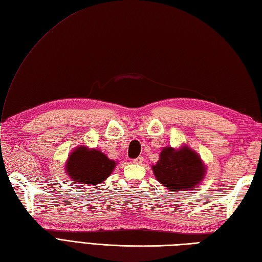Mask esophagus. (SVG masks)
<instances>
[{
  "label": "esophagus",
  "mask_w": 262,
  "mask_h": 262,
  "mask_svg": "<svg viewBox=\"0 0 262 262\" xmlns=\"http://www.w3.org/2000/svg\"><path fill=\"white\" fill-rule=\"evenodd\" d=\"M143 162V157H138L136 159H133V163L136 164H141Z\"/></svg>",
  "instance_id": "esophagus-1"
}]
</instances>
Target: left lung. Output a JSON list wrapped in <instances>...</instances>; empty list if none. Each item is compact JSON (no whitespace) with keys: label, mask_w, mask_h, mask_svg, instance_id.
<instances>
[{"label":"left lung","mask_w":262,"mask_h":262,"mask_svg":"<svg viewBox=\"0 0 262 262\" xmlns=\"http://www.w3.org/2000/svg\"><path fill=\"white\" fill-rule=\"evenodd\" d=\"M152 170L157 180L170 191L191 189L198 186L205 176L199 156L187 146L180 150L171 146L164 148Z\"/></svg>","instance_id":"obj_1"}]
</instances>
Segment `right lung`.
I'll use <instances>...</instances> for the list:
<instances>
[{"mask_svg":"<svg viewBox=\"0 0 262 262\" xmlns=\"http://www.w3.org/2000/svg\"><path fill=\"white\" fill-rule=\"evenodd\" d=\"M116 162L110 160L98 150H88L81 146L74 150L67 162V172L70 178L79 184H102L111 174Z\"/></svg>","mask_w":262,"mask_h":262,"instance_id":"obj_1","label":"right lung"}]
</instances>
